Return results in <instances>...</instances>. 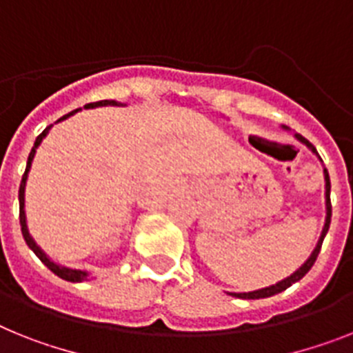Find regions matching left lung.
<instances>
[{
  "label": "left lung",
  "instance_id": "obj_1",
  "mask_svg": "<svg viewBox=\"0 0 353 353\" xmlns=\"http://www.w3.org/2000/svg\"><path fill=\"white\" fill-rule=\"evenodd\" d=\"M294 136H296V140H300L301 143L307 145V147H309V149L316 154V156H319L318 150H316V147H314L309 140H305L301 134H294ZM323 174H325V201H327V219H325V226H323L321 236H319L318 244H316V248H314V251H312V254L309 256V260H307V262H305L303 265L298 269V271L292 272L291 276H287L285 280L278 282L276 285L265 287V289H259V291H253V292H230V294L235 296V298H242V300H259V298H269V296H274V294H278V292L285 291L287 287H291L292 283H296L298 280H301V278H303L305 274L310 271V268H312L314 262H316V259H318L319 250H321V244H323V239H325V235H327V232H328V228H330V217H332V204H330V177H328L327 168L323 170Z\"/></svg>",
  "mask_w": 353,
  "mask_h": 353
}]
</instances>
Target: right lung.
Listing matches in <instances>:
<instances>
[{
	"label": "right lung",
	"mask_w": 353,
	"mask_h": 353,
	"mask_svg": "<svg viewBox=\"0 0 353 353\" xmlns=\"http://www.w3.org/2000/svg\"><path fill=\"white\" fill-rule=\"evenodd\" d=\"M100 105H121V103L114 102V100H100V102H91V103H85L84 108L85 109H93V108H100ZM79 111V109H75V111L68 112V114H64L62 118H59L57 121L61 120H66L68 117H71V114H75V112ZM52 127V125H50ZM50 127H46L43 132H41L39 136H37V140H35L34 147H32L30 154H28V161H26V170L25 174H23V179H21V185H19V224H21V233H23V239H25V242L28 244V248H30L32 251H34L37 256H39L41 262L46 265V268L50 269L52 272H55L59 278H62V280H68V282H84L85 278H88V272L85 271H79V269H70V268H61V265H57L55 262H52V260L44 254V251L41 250L39 245L35 244L34 239L30 236V233H28V230H26V219H25V185H26V177H28V172H30V167H32V159H34L35 156V149L39 147V143L43 141V138L46 134H48Z\"/></svg>",
	"instance_id": "right-lung-1"
}]
</instances>
